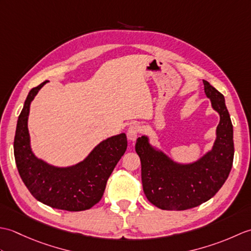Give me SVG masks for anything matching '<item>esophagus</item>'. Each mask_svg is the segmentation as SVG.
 Segmentation results:
<instances>
[{
    "label": "esophagus",
    "instance_id": "esophagus-1",
    "mask_svg": "<svg viewBox=\"0 0 251 251\" xmlns=\"http://www.w3.org/2000/svg\"><path fill=\"white\" fill-rule=\"evenodd\" d=\"M140 131V127L137 124H132L129 126L128 130H127V138L130 142H135L138 138V135H139Z\"/></svg>",
    "mask_w": 251,
    "mask_h": 251
}]
</instances>
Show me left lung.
I'll use <instances>...</instances> for the list:
<instances>
[{"label":"left lung","mask_w":251,"mask_h":251,"mask_svg":"<svg viewBox=\"0 0 251 251\" xmlns=\"http://www.w3.org/2000/svg\"><path fill=\"white\" fill-rule=\"evenodd\" d=\"M204 82L206 97L220 116L214 146L191 163L175 161L153 146L150 137L137 139L136 152L141 161L143 192L149 201L164 210H185L215 196L225 184L233 165V125L223 95Z\"/></svg>","instance_id":"left-lung-1"}]
</instances>
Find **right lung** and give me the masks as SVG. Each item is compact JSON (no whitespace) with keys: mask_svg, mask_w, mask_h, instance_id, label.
Here are the masks:
<instances>
[{"mask_svg":"<svg viewBox=\"0 0 251 251\" xmlns=\"http://www.w3.org/2000/svg\"><path fill=\"white\" fill-rule=\"evenodd\" d=\"M45 81L32 88L17 121L14 155L18 173L30 193L43 204L68 211L92 208L101 200L106 181L127 149L124 132L106 138L83 161L59 167L39 158L32 151L28 119L31 102Z\"/></svg>","mask_w":251,"mask_h":251,"instance_id":"obj_1","label":"right lung"}]
</instances>
